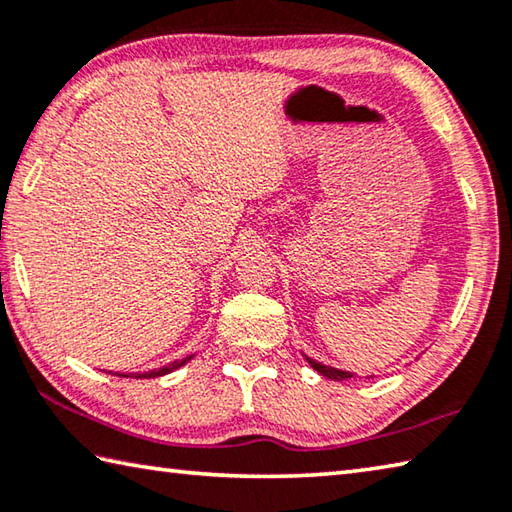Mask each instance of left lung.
Returning <instances> with one entry per match:
<instances>
[{
    "label": "left lung",
    "instance_id": "8db88e82",
    "mask_svg": "<svg viewBox=\"0 0 512 512\" xmlns=\"http://www.w3.org/2000/svg\"><path fill=\"white\" fill-rule=\"evenodd\" d=\"M306 360H309V365L318 371L320 376H324V378H331V380H347V378H351V376H356V374H351V371H342V369H336V367H329V365H322V362H318V360H313V358H309V356H304Z\"/></svg>",
    "mask_w": 512,
    "mask_h": 512
}]
</instances>
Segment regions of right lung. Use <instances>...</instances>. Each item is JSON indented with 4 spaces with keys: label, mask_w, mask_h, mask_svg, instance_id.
<instances>
[{
    "label": "right lung",
    "mask_w": 512,
    "mask_h": 512,
    "mask_svg": "<svg viewBox=\"0 0 512 512\" xmlns=\"http://www.w3.org/2000/svg\"><path fill=\"white\" fill-rule=\"evenodd\" d=\"M194 358V353L192 356H185L183 360H174V362H170V365H165V367H161V369H152V371H143V374H120V371H116L114 376H120V378H129V376H134V378H159V376H165V374H170V371H174V369H179V367H183L185 362L188 360H192ZM111 374V371H109Z\"/></svg>",
    "instance_id": "obj_1"
}]
</instances>
